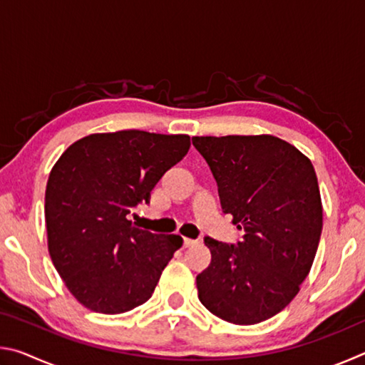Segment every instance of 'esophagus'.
Wrapping results in <instances>:
<instances>
[{
    "label": "esophagus",
    "mask_w": 365,
    "mask_h": 365,
    "mask_svg": "<svg viewBox=\"0 0 365 365\" xmlns=\"http://www.w3.org/2000/svg\"><path fill=\"white\" fill-rule=\"evenodd\" d=\"M196 243V240H191V238H183V246L185 248H188V246H193Z\"/></svg>",
    "instance_id": "1"
}]
</instances>
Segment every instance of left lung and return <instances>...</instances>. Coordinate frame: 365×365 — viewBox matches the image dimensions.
<instances>
[{
    "mask_svg": "<svg viewBox=\"0 0 365 365\" xmlns=\"http://www.w3.org/2000/svg\"><path fill=\"white\" fill-rule=\"evenodd\" d=\"M217 183L220 207L243 232L235 245L206 237L211 264L197 298L235 325L285 309L311 270L322 233V202L311 160L272 135L193 137Z\"/></svg>",
    "mask_w": 365,
    "mask_h": 365,
    "instance_id": "8db88e82",
    "label": "left lung"
}]
</instances>
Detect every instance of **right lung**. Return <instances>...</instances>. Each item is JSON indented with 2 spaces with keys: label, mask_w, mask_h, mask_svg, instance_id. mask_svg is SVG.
Here are the masks:
<instances>
[{
  "label": "right lung",
  "mask_w": 365,
  "mask_h": 365,
  "mask_svg": "<svg viewBox=\"0 0 365 365\" xmlns=\"http://www.w3.org/2000/svg\"><path fill=\"white\" fill-rule=\"evenodd\" d=\"M188 135L95 133L64 151L48 178V250L61 279L95 312L122 314L151 298L183 240L127 219L188 153Z\"/></svg>",
  "instance_id": "1"
}]
</instances>
